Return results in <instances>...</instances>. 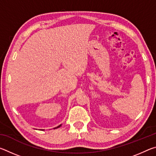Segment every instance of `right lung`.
<instances>
[{
  "label": "right lung",
  "mask_w": 156,
  "mask_h": 156,
  "mask_svg": "<svg viewBox=\"0 0 156 156\" xmlns=\"http://www.w3.org/2000/svg\"><path fill=\"white\" fill-rule=\"evenodd\" d=\"M60 126H61V125H59V126H57V127H56V128H54V129H56V128H58V127H60Z\"/></svg>",
  "instance_id": "right-lung-1"
}]
</instances>
